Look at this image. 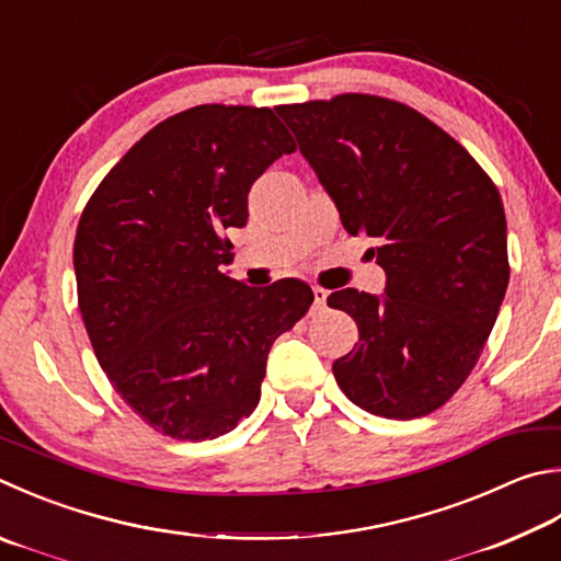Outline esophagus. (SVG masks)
Masks as SVG:
<instances>
[{
    "instance_id": "obj_1",
    "label": "esophagus",
    "mask_w": 561,
    "mask_h": 561,
    "mask_svg": "<svg viewBox=\"0 0 561 561\" xmlns=\"http://www.w3.org/2000/svg\"><path fill=\"white\" fill-rule=\"evenodd\" d=\"M325 299H329V291L321 289V287H313V309L311 313H319L325 309Z\"/></svg>"
}]
</instances>
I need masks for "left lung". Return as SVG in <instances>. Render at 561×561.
<instances>
[{
    "instance_id": "left-lung-1",
    "label": "left lung",
    "mask_w": 561,
    "mask_h": 561,
    "mask_svg": "<svg viewBox=\"0 0 561 561\" xmlns=\"http://www.w3.org/2000/svg\"><path fill=\"white\" fill-rule=\"evenodd\" d=\"M304 159L351 236L387 274L385 297L341 289L329 307L358 323L333 363L351 402L414 420L451 400L481 358L511 279L501 193L430 117L394 100L343 93L279 105Z\"/></svg>"
}]
</instances>
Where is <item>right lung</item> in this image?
<instances>
[{
    "instance_id": "1",
    "label": "right lung",
    "mask_w": 561,
    "mask_h": 561,
    "mask_svg": "<svg viewBox=\"0 0 561 561\" xmlns=\"http://www.w3.org/2000/svg\"><path fill=\"white\" fill-rule=\"evenodd\" d=\"M297 149L270 107L198 105L149 129L80 216L78 307L95 358L151 430L203 442L260 402L267 353L309 311L297 279L264 289L220 272L248 193Z\"/></svg>"
}]
</instances>
